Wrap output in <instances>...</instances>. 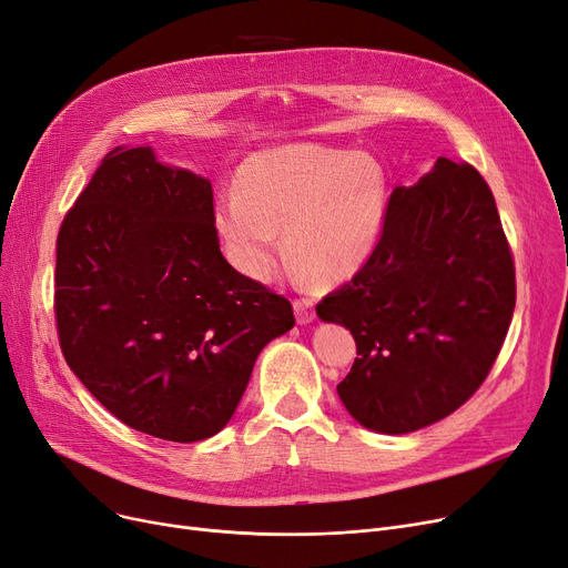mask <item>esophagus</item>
I'll use <instances>...</instances> for the list:
<instances>
[{"label":"esophagus","mask_w":568,"mask_h":568,"mask_svg":"<svg viewBox=\"0 0 568 568\" xmlns=\"http://www.w3.org/2000/svg\"><path fill=\"white\" fill-rule=\"evenodd\" d=\"M294 315H297L300 325H308L315 320V308L308 300H294Z\"/></svg>","instance_id":"esophagus-1"}]
</instances>
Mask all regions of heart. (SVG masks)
<instances>
[{
    "mask_svg": "<svg viewBox=\"0 0 568 568\" xmlns=\"http://www.w3.org/2000/svg\"><path fill=\"white\" fill-rule=\"evenodd\" d=\"M389 204L385 166L366 153L315 143L268 148L245 160L236 192L215 200L213 223L232 264L255 281L285 255L320 283L355 276L376 251Z\"/></svg>",
    "mask_w": 568,
    "mask_h": 568,
    "instance_id": "heart-1",
    "label": "heart"
}]
</instances>
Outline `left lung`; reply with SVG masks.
<instances>
[{
	"label": "left lung",
	"mask_w": 568,
	"mask_h": 568,
	"mask_svg": "<svg viewBox=\"0 0 568 568\" xmlns=\"http://www.w3.org/2000/svg\"><path fill=\"white\" fill-rule=\"evenodd\" d=\"M515 308V264L478 169L438 158L394 187L376 251L317 304L357 357L336 392L359 425L408 434L455 413L487 378Z\"/></svg>",
	"instance_id": "left-lung-1"
}]
</instances>
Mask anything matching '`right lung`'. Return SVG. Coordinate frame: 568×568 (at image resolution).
Returning <instances> with one entry per match:
<instances>
[{
	"label": "right lung",
	"mask_w": 568,
	"mask_h": 568,
	"mask_svg": "<svg viewBox=\"0 0 568 568\" xmlns=\"http://www.w3.org/2000/svg\"><path fill=\"white\" fill-rule=\"evenodd\" d=\"M55 325L69 368L118 420L192 443L230 423L294 315L220 253L209 179L120 145L62 220Z\"/></svg>",
	"instance_id": "right-lung-1"
}]
</instances>
